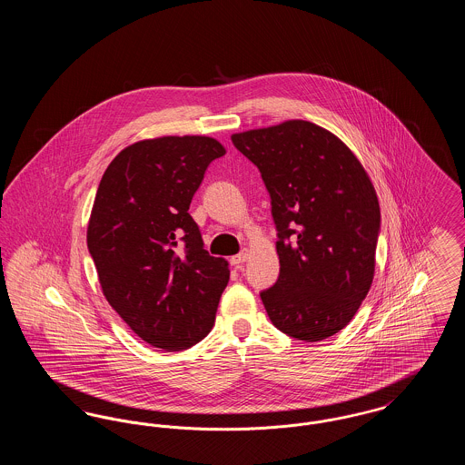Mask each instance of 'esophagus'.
<instances>
[{
	"mask_svg": "<svg viewBox=\"0 0 465 465\" xmlns=\"http://www.w3.org/2000/svg\"><path fill=\"white\" fill-rule=\"evenodd\" d=\"M245 260H247V251H245V249H243L242 252H239V254H235V256H233V258H232V260H230V263H232V265L237 266V268H239V266L242 265V263H243V262H245Z\"/></svg>",
	"mask_w": 465,
	"mask_h": 465,
	"instance_id": "34e87169",
	"label": "esophagus"
}]
</instances>
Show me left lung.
<instances>
[{
    "mask_svg": "<svg viewBox=\"0 0 465 465\" xmlns=\"http://www.w3.org/2000/svg\"><path fill=\"white\" fill-rule=\"evenodd\" d=\"M232 143L258 167L272 203L281 272L260 292L272 324L303 341L332 336L373 282L380 205L370 177L334 134L305 120Z\"/></svg>",
    "mask_w": 465,
    "mask_h": 465,
    "instance_id": "1",
    "label": "left lung"
}]
</instances>
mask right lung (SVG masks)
Returning a JSON list of instances; mask_svg holds the SVG:
<instances>
[{"instance_id": "right-lung-1", "label": "right lung", "mask_w": 465, "mask_h": 465, "mask_svg": "<svg viewBox=\"0 0 465 465\" xmlns=\"http://www.w3.org/2000/svg\"><path fill=\"white\" fill-rule=\"evenodd\" d=\"M224 153L205 135L146 139L114 156L99 183L87 245L101 288L156 349H190L213 330L230 270L203 249L188 209Z\"/></svg>"}]
</instances>
